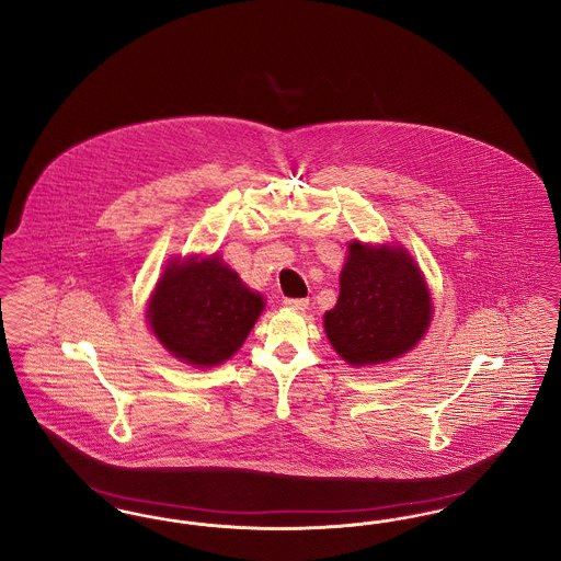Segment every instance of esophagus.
Returning <instances> with one entry per match:
<instances>
[{
    "label": "esophagus",
    "instance_id": "obj_1",
    "mask_svg": "<svg viewBox=\"0 0 561 561\" xmlns=\"http://www.w3.org/2000/svg\"><path fill=\"white\" fill-rule=\"evenodd\" d=\"M284 302H286V307L297 309V311H305L309 307V298H286Z\"/></svg>",
    "mask_w": 561,
    "mask_h": 561
}]
</instances>
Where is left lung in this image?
Returning <instances> with one entry per match:
<instances>
[{
	"label": "left lung",
	"instance_id": "obj_1",
	"mask_svg": "<svg viewBox=\"0 0 561 561\" xmlns=\"http://www.w3.org/2000/svg\"><path fill=\"white\" fill-rule=\"evenodd\" d=\"M428 288L402 248L350 245L341 293L324 316L336 354L352 364H381L409 352L428 329Z\"/></svg>",
	"mask_w": 561,
	"mask_h": 561
}]
</instances>
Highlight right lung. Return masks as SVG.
Listing matches in <instances>:
<instances>
[{"label": "right lung", "instance_id": "add662e5", "mask_svg": "<svg viewBox=\"0 0 561 561\" xmlns=\"http://www.w3.org/2000/svg\"><path fill=\"white\" fill-rule=\"evenodd\" d=\"M261 295L243 286L218 256L171 263L148 307L150 327L184 363L214 366L229 360L259 320Z\"/></svg>", "mask_w": 561, "mask_h": 561}]
</instances>
